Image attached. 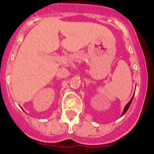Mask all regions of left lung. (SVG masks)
<instances>
[{
	"instance_id": "left-lung-1",
	"label": "left lung",
	"mask_w": 154,
	"mask_h": 154,
	"mask_svg": "<svg viewBox=\"0 0 154 154\" xmlns=\"http://www.w3.org/2000/svg\"><path fill=\"white\" fill-rule=\"evenodd\" d=\"M133 98H134V96H133V97H132V98L131 99V100H130V101L128 102V104L126 105V106H125V109H124V111H123L122 114V116H124V115L125 114V113H126V112L128 111V108L130 107L131 104V103H132V100H133Z\"/></svg>"
}]
</instances>
